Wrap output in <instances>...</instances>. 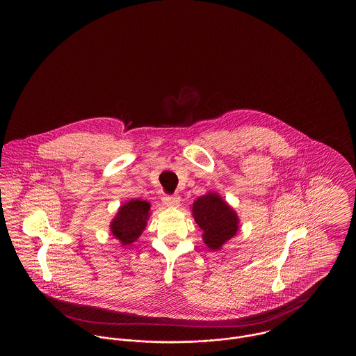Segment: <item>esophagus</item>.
Here are the masks:
<instances>
[{"mask_svg": "<svg viewBox=\"0 0 356 356\" xmlns=\"http://www.w3.org/2000/svg\"><path fill=\"white\" fill-rule=\"evenodd\" d=\"M163 202H164V204H165L167 207L176 208V207H179V204H180V196H177V195H165V196L163 197Z\"/></svg>", "mask_w": 356, "mask_h": 356, "instance_id": "esophagus-1", "label": "esophagus"}]
</instances>
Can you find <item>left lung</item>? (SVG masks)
<instances>
[{
    "label": "left lung",
    "instance_id": "8db88e82",
    "mask_svg": "<svg viewBox=\"0 0 356 356\" xmlns=\"http://www.w3.org/2000/svg\"><path fill=\"white\" fill-rule=\"evenodd\" d=\"M192 215L203 229L204 243L209 250H220L225 241L237 234V213L218 193L208 192L195 200Z\"/></svg>",
    "mask_w": 356,
    "mask_h": 356
}]
</instances>
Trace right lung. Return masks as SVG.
Segmentation results:
<instances>
[{"label":"right lung","instance_id":"1","mask_svg":"<svg viewBox=\"0 0 356 356\" xmlns=\"http://www.w3.org/2000/svg\"><path fill=\"white\" fill-rule=\"evenodd\" d=\"M151 204L145 200H131L122 204L111 222V232L122 245H129L143 234L149 218Z\"/></svg>","mask_w":356,"mask_h":356}]
</instances>
